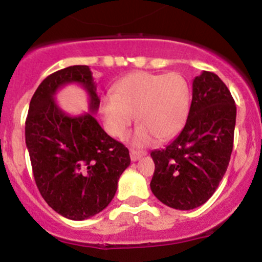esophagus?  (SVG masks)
<instances>
[{"mask_svg":"<svg viewBox=\"0 0 262 262\" xmlns=\"http://www.w3.org/2000/svg\"><path fill=\"white\" fill-rule=\"evenodd\" d=\"M145 154H147V152H144V150L130 149V159H132V162L139 161V159L142 158L143 156H145Z\"/></svg>","mask_w":262,"mask_h":262,"instance_id":"34e87169","label":"esophagus"}]
</instances>
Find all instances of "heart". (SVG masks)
I'll return each mask as SVG.
<instances>
[{
	"mask_svg": "<svg viewBox=\"0 0 262 262\" xmlns=\"http://www.w3.org/2000/svg\"><path fill=\"white\" fill-rule=\"evenodd\" d=\"M191 92L178 73L153 74L136 71L124 76L114 88V95L101 101V115L106 129L115 138H123L137 119L140 125L132 143L145 145L157 137L164 140L181 130L188 117Z\"/></svg>",
	"mask_w": 262,
	"mask_h": 262,
	"instance_id": "1",
	"label": "heart"
}]
</instances>
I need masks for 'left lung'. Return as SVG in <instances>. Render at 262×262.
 Masks as SVG:
<instances>
[{
  "label": "left lung",
  "instance_id": "obj_1",
  "mask_svg": "<svg viewBox=\"0 0 262 262\" xmlns=\"http://www.w3.org/2000/svg\"><path fill=\"white\" fill-rule=\"evenodd\" d=\"M236 105L211 71L193 79L184 128L164 149L153 150V194L168 207L193 210L210 200L224 178L233 148Z\"/></svg>",
  "mask_w": 262,
  "mask_h": 262
}]
</instances>
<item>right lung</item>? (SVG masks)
<instances>
[{
	"label": "right lung",
	"instance_id": "1",
	"mask_svg": "<svg viewBox=\"0 0 262 262\" xmlns=\"http://www.w3.org/2000/svg\"><path fill=\"white\" fill-rule=\"evenodd\" d=\"M74 82L87 90L91 111L98 110L100 99L89 66L61 69L41 82L32 96L25 138L41 196L59 214L81 221L112 202L130 157L92 113L71 117L59 109L54 94Z\"/></svg>",
	"mask_w": 262,
	"mask_h": 262
}]
</instances>
